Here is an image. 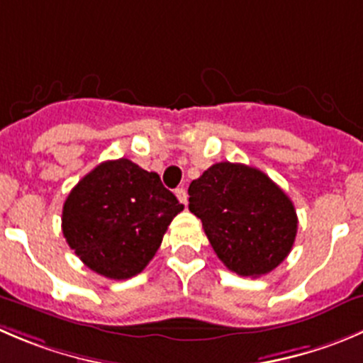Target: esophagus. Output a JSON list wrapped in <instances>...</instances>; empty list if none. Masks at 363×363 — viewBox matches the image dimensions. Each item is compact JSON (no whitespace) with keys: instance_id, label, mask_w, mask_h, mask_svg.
<instances>
[{"instance_id":"1","label":"esophagus","mask_w":363,"mask_h":363,"mask_svg":"<svg viewBox=\"0 0 363 363\" xmlns=\"http://www.w3.org/2000/svg\"><path fill=\"white\" fill-rule=\"evenodd\" d=\"M175 196H177L179 199V202L181 203H188V193H186V189L184 188H177L175 189Z\"/></svg>"}]
</instances>
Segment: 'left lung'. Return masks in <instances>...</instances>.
<instances>
[{"instance_id":"8db88e82","label":"left lung","mask_w":363,"mask_h":363,"mask_svg":"<svg viewBox=\"0 0 363 363\" xmlns=\"http://www.w3.org/2000/svg\"><path fill=\"white\" fill-rule=\"evenodd\" d=\"M189 211L202 220L218 259L241 277L267 275L294 245L298 216L264 172L216 163L189 184Z\"/></svg>"}]
</instances>
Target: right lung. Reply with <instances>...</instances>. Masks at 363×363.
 Returning a JSON list of instances; mask_svg holds the SVG:
<instances>
[{"label": "right lung", "instance_id": "obj_1", "mask_svg": "<svg viewBox=\"0 0 363 363\" xmlns=\"http://www.w3.org/2000/svg\"><path fill=\"white\" fill-rule=\"evenodd\" d=\"M184 209L156 172L121 157L97 164L63 203L62 230L84 266L125 280L145 269Z\"/></svg>", "mask_w": 363, "mask_h": 363}]
</instances>
